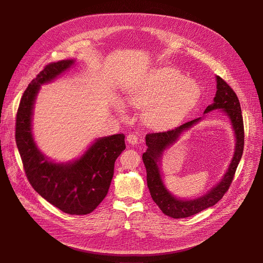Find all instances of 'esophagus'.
I'll list each match as a JSON object with an SVG mask.
<instances>
[{
  "label": "esophagus",
  "mask_w": 263,
  "mask_h": 263,
  "mask_svg": "<svg viewBox=\"0 0 263 263\" xmlns=\"http://www.w3.org/2000/svg\"><path fill=\"white\" fill-rule=\"evenodd\" d=\"M137 141H139V137H137L136 134H134V133L128 134V136H127V142H128L129 144L135 145V144H137Z\"/></svg>",
  "instance_id": "34e87169"
}]
</instances>
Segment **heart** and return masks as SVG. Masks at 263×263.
<instances>
[{"instance_id":"b5f03b06","label":"heart","mask_w":263,"mask_h":263,"mask_svg":"<svg viewBox=\"0 0 263 263\" xmlns=\"http://www.w3.org/2000/svg\"><path fill=\"white\" fill-rule=\"evenodd\" d=\"M200 96L197 83L172 67L158 68L127 93L136 107H146L145 119L151 127L163 128L181 119L196 104ZM115 108L124 113L122 102Z\"/></svg>"}]
</instances>
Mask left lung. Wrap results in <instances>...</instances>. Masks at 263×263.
<instances>
[{"label": "left lung", "mask_w": 263, "mask_h": 263, "mask_svg": "<svg viewBox=\"0 0 263 263\" xmlns=\"http://www.w3.org/2000/svg\"><path fill=\"white\" fill-rule=\"evenodd\" d=\"M216 83L217 90L213 103L208 105V107L204 109V113H208L213 109H223V112L229 117L232 124L234 135H236V148H234V155L225 176L220 182L212 187L206 194L191 200L176 198L165 187L158 165L164 150L173 145L182 132L194 126L200 118L187 121L181 126L167 131L148 133L146 135V145L148 148L146 153L143 154V162L147 172V185L150 195L153 200L159 205L161 211L165 215L173 218H183L197 214L200 211L209 208V206L214 205L222 199L233 180L234 174H236L239 162L243 155L244 126L239 99L236 92L222 78L216 77Z\"/></svg>", "instance_id": "obj_1"}]
</instances>
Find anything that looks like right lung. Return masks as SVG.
Segmentation results:
<instances>
[{
  "mask_svg": "<svg viewBox=\"0 0 263 263\" xmlns=\"http://www.w3.org/2000/svg\"><path fill=\"white\" fill-rule=\"evenodd\" d=\"M73 60L48 64L23 92L16 117V143L27 180L38 194L71 215L92 212L106 196L116 159L126 149L123 134L100 137L79 160L54 163L37 148L32 134V115L40 85L54 80Z\"/></svg>",
  "mask_w": 263,
  "mask_h": 263,
  "instance_id": "obj_1",
  "label": "right lung"
}]
</instances>
